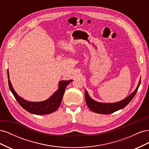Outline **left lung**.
<instances>
[{
    "label": "left lung",
    "instance_id": "1",
    "mask_svg": "<svg viewBox=\"0 0 149 149\" xmlns=\"http://www.w3.org/2000/svg\"><path fill=\"white\" fill-rule=\"evenodd\" d=\"M140 84H141V80H140L137 87L136 89L134 91V93L130 94L128 97L124 99V100H122L119 102L114 103L98 102L96 101L93 100L91 97H90L87 91L85 90L86 102L87 106H88L89 109L94 112H96V113L101 114H109L111 113H113V112L125 107L130 101H131L134 96L136 95L138 88L140 86Z\"/></svg>",
    "mask_w": 149,
    "mask_h": 149
}]
</instances>
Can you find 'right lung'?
I'll list each match as a JSON object with an SVG mask.
<instances>
[{"mask_svg": "<svg viewBox=\"0 0 149 149\" xmlns=\"http://www.w3.org/2000/svg\"><path fill=\"white\" fill-rule=\"evenodd\" d=\"M7 74L8 86H9L10 90L13 95L14 96L15 100L26 111L37 115L48 114L55 112L61 104L63 96L64 95L67 85L72 81V80L60 81L59 85H58V89L53 94V96L46 101L42 102H30L24 100V99L18 96L10 83L9 75H8V70H7Z\"/></svg>", "mask_w": 149, "mask_h": 149, "instance_id": "right-lung-1", "label": "right lung"}]
</instances>
